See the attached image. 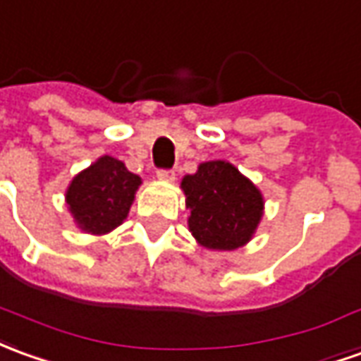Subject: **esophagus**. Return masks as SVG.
Returning <instances> with one entry per match:
<instances>
[{"label":"esophagus","mask_w":361,"mask_h":361,"mask_svg":"<svg viewBox=\"0 0 361 361\" xmlns=\"http://www.w3.org/2000/svg\"><path fill=\"white\" fill-rule=\"evenodd\" d=\"M156 178L164 183H172V181H176V173H173V170H158Z\"/></svg>","instance_id":"esophagus-1"}]
</instances>
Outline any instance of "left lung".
<instances>
[{
	"instance_id": "obj_1",
	"label": "left lung",
	"mask_w": 361,
	"mask_h": 361,
	"mask_svg": "<svg viewBox=\"0 0 361 361\" xmlns=\"http://www.w3.org/2000/svg\"><path fill=\"white\" fill-rule=\"evenodd\" d=\"M189 233L207 250H236L252 240L264 216L256 183L226 160H209L181 180Z\"/></svg>"
}]
</instances>
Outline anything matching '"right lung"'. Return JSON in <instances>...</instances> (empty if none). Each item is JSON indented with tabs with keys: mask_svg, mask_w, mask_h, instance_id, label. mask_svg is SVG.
I'll list each match as a JSON object with an SVG mask.
<instances>
[{
	"mask_svg": "<svg viewBox=\"0 0 361 361\" xmlns=\"http://www.w3.org/2000/svg\"><path fill=\"white\" fill-rule=\"evenodd\" d=\"M140 183V176L128 172L117 158H97L75 173L66 189V205L75 226L93 236L115 231L128 216Z\"/></svg>",
	"mask_w": 361,
	"mask_h": 361,
	"instance_id": "obj_1",
	"label": "right lung"
}]
</instances>
